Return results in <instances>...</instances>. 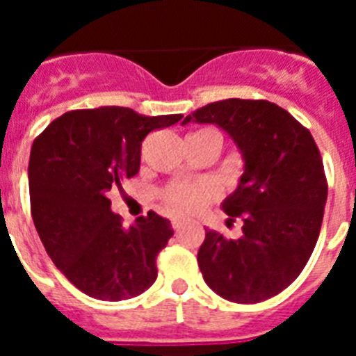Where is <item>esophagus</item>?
Returning a JSON list of instances; mask_svg holds the SVG:
<instances>
[{"label": "esophagus", "instance_id": "1", "mask_svg": "<svg viewBox=\"0 0 356 356\" xmlns=\"http://www.w3.org/2000/svg\"><path fill=\"white\" fill-rule=\"evenodd\" d=\"M171 225H172V228H175V229H180L181 226L185 225V221H181V219L175 217V219H172V221H171Z\"/></svg>", "mask_w": 356, "mask_h": 356}]
</instances>
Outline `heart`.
<instances>
[{"mask_svg": "<svg viewBox=\"0 0 356 356\" xmlns=\"http://www.w3.org/2000/svg\"><path fill=\"white\" fill-rule=\"evenodd\" d=\"M197 137H210L217 143L219 151L222 146V135L212 128H205V130L196 131ZM216 196L210 185L207 184H172L168 188H163L162 193V203L168 209V212L175 213V216H193V213L200 212L205 209L210 201Z\"/></svg>", "mask_w": 356, "mask_h": 356, "instance_id": "b5f03b06", "label": "heart"}]
</instances>
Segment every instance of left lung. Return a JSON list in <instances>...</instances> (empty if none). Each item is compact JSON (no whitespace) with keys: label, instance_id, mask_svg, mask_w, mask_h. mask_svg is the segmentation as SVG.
<instances>
[{"label":"left lung","instance_id":"8db88e82","mask_svg":"<svg viewBox=\"0 0 356 356\" xmlns=\"http://www.w3.org/2000/svg\"><path fill=\"white\" fill-rule=\"evenodd\" d=\"M212 122L244 156L237 191L222 203L242 235L209 229L197 251L200 271L216 294L260 303L287 289L307 266L325 216L328 181L312 134L266 99H222L184 119Z\"/></svg>","mask_w":356,"mask_h":356}]
</instances>
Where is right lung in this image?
<instances>
[{"mask_svg":"<svg viewBox=\"0 0 356 356\" xmlns=\"http://www.w3.org/2000/svg\"><path fill=\"white\" fill-rule=\"evenodd\" d=\"M181 118H146L127 106L71 110L33 140V225L53 264L83 294L130 300L156 280V257L175 234L171 222L149 210L124 228L106 194L139 172L146 135Z\"/></svg>","mask_w":356,"mask_h":356,"instance_id":"1","label":"right lung"}]
</instances>
